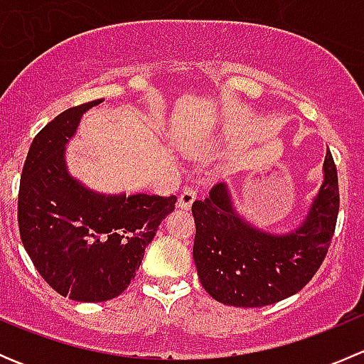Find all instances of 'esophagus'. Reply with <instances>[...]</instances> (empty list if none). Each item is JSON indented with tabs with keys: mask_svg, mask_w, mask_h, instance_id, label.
Returning <instances> with one entry per match:
<instances>
[{
	"mask_svg": "<svg viewBox=\"0 0 364 364\" xmlns=\"http://www.w3.org/2000/svg\"><path fill=\"white\" fill-rule=\"evenodd\" d=\"M196 199H197V190L192 188V186H186V188H183L181 196H179L178 205L181 209H190V205L193 204V200Z\"/></svg>",
	"mask_w": 364,
	"mask_h": 364,
	"instance_id": "obj_1",
	"label": "esophagus"
}]
</instances>
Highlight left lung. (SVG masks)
<instances>
[{"label":"left lung","mask_w":364,"mask_h":364,"mask_svg":"<svg viewBox=\"0 0 364 364\" xmlns=\"http://www.w3.org/2000/svg\"><path fill=\"white\" fill-rule=\"evenodd\" d=\"M338 174L326 153L324 183L304 222L289 234H269L245 222L230 203L225 183L196 200V260L199 280L213 299L257 308L299 292L321 267L338 218Z\"/></svg>","instance_id":"left-lung-1"}]
</instances>
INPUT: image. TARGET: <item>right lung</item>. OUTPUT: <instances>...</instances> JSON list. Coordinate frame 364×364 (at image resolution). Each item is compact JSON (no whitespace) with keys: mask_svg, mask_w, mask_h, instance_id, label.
Wrapping results in <instances>:
<instances>
[{"mask_svg":"<svg viewBox=\"0 0 364 364\" xmlns=\"http://www.w3.org/2000/svg\"><path fill=\"white\" fill-rule=\"evenodd\" d=\"M70 107L36 134L21 174L17 220L29 259L43 280L80 303L117 297L135 278L144 250L176 196H104L68 174L65 146L82 114Z\"/></svg>","mask_w":364,"mask_h":364,"instance_id":"1","label":"right lung"}]
</instances>
